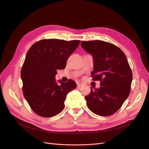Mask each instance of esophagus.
I'll return each mask as SVG.
<instances>
[{
    "label": "esophagus",
    "instance_id": "esophagus-1",
    "mask_svg": "<svg viewBox=\"0 0 149 149\" xmlns=\"http://www.w3.org/2000/svg\"><path fill=\"white\" fill-rule=\"evenodd\" d=\"M83 86V84H82V83H77V87L78 88H81V87H82Z\"/></svg>",
    "mask_w": 149,
    "mask_h": 149
}]
</instances>
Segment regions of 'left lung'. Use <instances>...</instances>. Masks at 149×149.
I'll return each instance as SVG.
<instances>
[{
  "label": "left lung",
  "instance_id": "obj_1",
  "mask_svg": "<svg viewBox=\"0 0 149 149\" xmlns=\"http://www.w3.org/2000/svg\"><path fill=\"white\" fill-rule=\"evenodd\" d=\"M82 48L92 55L94 70L91 77L100 81V88L85 96L87 106L93 113L109 116L118 111L129 96L132 73L124 53L109 42L82 41Z\"/></svg>",
  "mask_w": 149,
  "mask_h": 149
}]
</instances>
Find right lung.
Listing matches in <instances>:
<instances>
[{"label":"right lung","mask_w":149,"mask_h":149,"mask_svg":"<svg viewBox=\"0 0 149 149\" xmlns=\"http://www.w3.org/2000/svg\"><path fill=\"white\" fill-rule=\"evenodd\" d=\"M80 40L43 39L35 43L26 53L21 70L23 94L32 111L43 118L63 110L67 94L76 83L55 81L57 70L65 68L66 61L79 46Z\"/></svg>","instance_id":"1"}]
</instances>
